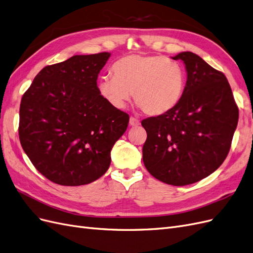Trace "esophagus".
<instances>
[{
	"label": "esophagus",
	"instance_id": "obj_1",
	"mask_svg": "<svg viewBox=\"0 0 253 253\" xmlns=\"http://www.w3.org/2000/svg\"><path fill=\"white\" fill-rule=\"evenodd\" d=\"M139 125H140V122H139L138 119L133 117V116L129 117V126H138Z\"/></svg>",
	"mask_w": 253,
	"mask_h": 253
}]
</instances>
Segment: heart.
<instances>
[{
    "label": "heart",
    "mask_w": 253,
    "mask_h": 253,
    "mask_svg": "<svg viewBox=\"0 0 253 253\" xmlns=\"http://www.w3.org/2000/svg\"><path fill=\"white\" fill-rule=\"evenodd\" d=\"M112 72L99 79L97 89L115 109H125L134 91L145 114L159 116L174 109L185 93V70L165 56H125L113 64Z\"/></svg>",
    "instance_id": "b5f03b06"
}]
</instances>
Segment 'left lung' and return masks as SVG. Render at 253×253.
Listing matches in <instances>:
<instances>
[{
	"label": "left lung",
	"mask_w": 253,
	"mask_h": 253,
	"mask_svg": "<svg viewBox=\"0 0 253 253\" xmlns=\"http://www.w3.org/2000/svg\"><path fill=\"white\" fill-rule=\"evenodd\" d=\"M172 59L186 65L185 93L171 111L141 121L148 135L142 159L158 180L187 186L224 163L239 121V108L223 73L191 51Z\"/></svg>",
	"instance_id": "obj_1"
}]
</instances>
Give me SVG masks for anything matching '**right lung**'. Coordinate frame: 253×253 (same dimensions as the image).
<instances>
[{
  "instance_id": "1",
  "label": "right lung",
  "mask_w": 253,
  "mask_h": 253,
  "mask_svg": "<svg viewBox=\"0 0 253 253\" xmlns=\"http://www.w3.org/2000/svg\"><path fill=\"white\" fill-rule=\"evenodd\" d=\"M110 52L47 65L22 97L19 137L36 169L61 186L90 183L108 171L129 117L98 93Z\"/></svg>"
}]
</instances>
